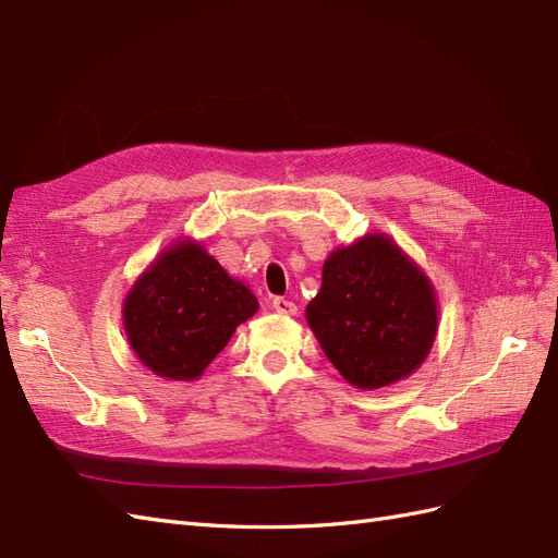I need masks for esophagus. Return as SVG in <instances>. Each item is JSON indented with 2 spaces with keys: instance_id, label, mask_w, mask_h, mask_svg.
Segmentation results:
<instances>
[{
  "instance_id": "esophagus-1",
  "label": "esophagus",
  "mask_w": 558,
  "mask_h": 558,
  "mask_svg": "<svg viewBox=\"0 0 558 558\" xmlns=\"http://www.w3.org/2000/svg\"><path fill=\"white\" fill-rule=\"evenodd\" d=\"M271 307H275L279 315H289V317L298 315V305L293 301H287V298H275V301H271Z\"/></svg>"
}]
</instances>
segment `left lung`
<instances>
[{"mask_svg":"<svg viewBox=\"0 0 558 558\" xmlns=\"http://www.w3.org/2000/svg\"><path fill=\"white\" fill-rule=\"evenodd\" d=\"M305 315L324 355L364 390L410 376L438 329L428 279L378 234L329 255Z\"/></svg>","mask_w":558,"mask_h":558,"instance_id":"1","label":"left lung"}]
</instances>
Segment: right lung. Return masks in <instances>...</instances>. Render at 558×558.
Here are the masks:
<instances>
[{
	"mask_svg": "<svg viewBox=\"0 0 558 558\" xmlns=\"http://www.w3.org/2000/svg\"><path fill=\"white\" fill-rule=\"evenodd\" d=\"M255 295L196 243L162 253L125 301V331L137 357L162 378L192 381L220 355Z\"/></svg>",
	"mask_w": 558,
	"mask_h": 558,
	"instance_id": "1",
	"label": "right lung"
}]
</instances>
